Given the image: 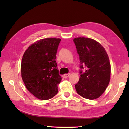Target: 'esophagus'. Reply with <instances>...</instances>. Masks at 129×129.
Wrapping results in <instances>:
<instances>
[{
	"mask_svg": "<svg viewBox=\"0 0 129 129\" xmlns=\"http://www.w3.org/2000/svg\"><path fill=\"white\" fill-rule=\"evenodd\" d=\"M69 75H70V74H69V73L65 74V75H62V77H63V78H67V77H68L69 76Z\"/></svg>",
	"mask_w": 129,
	"mask_h": 129,
	"instance_id": "obj_1",
	"label": "esophagus"
}]
</instances>
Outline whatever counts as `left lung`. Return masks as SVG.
I'll use <instances>...</instances> for the list:
<instances>
[{"mask_svg":"<svg viewBox=\"0 0 129 129\" xmlns=\"http://www.w3.org/2000/svg\"><path fill=\"white\" fill-rule=\"evenodd\" d=\"M79 55L80 77L75 85L77 93L81 97L94 100L100 97L108 87L110 79V64L104 48L92 39H73Z\"/></svg>","mask_w":129,"mask_h":129,"instance_id":"1","label":"left lung"}]
</instances>
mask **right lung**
Instances as JSON below:
<instances>
[{"label": "right lung", "instance_id": "1", "mask_svg": "<svg viewBox=\"0 0 129 129\" xmlns=\"http://www.w3.org/2000/svg\"><path fill=\"white\" fill-rule=\"evenodd\" d=\"M60 39L45 38L36 41L24 53L21 77L26 88L38 99H52L58 93L61 81L56 62Z\"/></svg>", "mask_w": 129, "mask_h": 129}]
</instances>
